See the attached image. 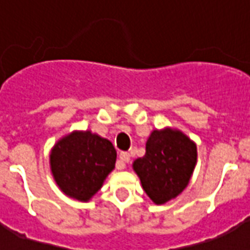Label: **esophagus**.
Segmentation results:
<instances>
[{"label": "esophagus", "instance_id": "obj_1", "mask_svg": "<svg viewBox=\"0 0 250 250\" xmlns=\"http://www.w3.org/2000/svg\"><path fill=\"white\" fill-rule=\"evenodd\" d=\"M130 154L128 152H120L119 155V161H118V163H116V168L118 170H122V168L125 167V163L130 162Z\"/></svg>", "mask_w": 250, "mask_h": 250}]
</instances>
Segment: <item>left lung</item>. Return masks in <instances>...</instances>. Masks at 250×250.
<instances>
[{
	"mask_svg": "<svg viewBox=\"0 0 250 250\" xmlns=\"http://www.w3.org/2000/svg\"><path fill=\"white\" fill-rule=\"evenodd\" d=\"M197 163V147L181 131H152L145 157L134 162L143 190L158 205L175 198L188 186Z\"/></svg>",
	"mask_w": 250,
	"mask_h": 250,
	"instance_id": "1",
	"label": "left lung"
}]
</instances>
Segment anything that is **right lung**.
Instances as JSON below:
<instances>
[{"instance_id":"add662e5","label":"right lung","mask_w":250,"mask_h":250,"mask_svg":"<svg viewBox=\"0 0 250 250\" xmlns=\"http://www.w3.org/2000/svg\"><path fill=\"white\" fill-rule=\"evenodd\" d=\"M115 162L112 143L91 131L72 132L57 142L51 152L55 181L66 195L79 201H88L102 188Z\"/></svg>"}]
</instances>
